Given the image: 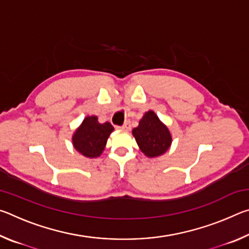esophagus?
<instances>
[{
	"instance_id": "1",
	"label": "esophagus",
	"mask_w": 249,
	"mask_h": 249,
	"mask_svg": "<svg viewBox=\"0 0 249 249\" xmlns=\"http://www.w3.org/2000/svg\"><path fill=\"white\" fill-rule=\"evenodd\" d=\"M129 127H130V125H129V123L128 122H125V123L122 125V126H116V128H119V129H124V130H128L129 129Z\"/></svg>"
}]
</instances>
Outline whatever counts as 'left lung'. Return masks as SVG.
Segmentation results:
<instances>
[{"instance_id":"left-lung-1","label":"left lung","mask_w":249,"mask_h":249,"mask_svg":"<svg viewBox=\"0 0 249 249\" xmlns=\"http://www.w3.org/2000/svg\"><path fill=\"white\" fill-rule=\"evenodd\" d=\"M133 136L142 153L149 158L165 154L172 142L169 129L153 111L145 113L137 127L133 129Z\"/></svg>"}]
</instances>
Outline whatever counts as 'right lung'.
<instances>
[{
  "label": "right lung",
  "mask_w": 249,
  "mask_h": 249,
  "mask_svg": "<svg viewBox=\"0 0 249 249\" xmlns=\"http://www.w3.org/2000/svg\"><path fill=\"white\" fill-rule=\"evenodd\" d=\"M114 127L108 122L101 124L96 116H87L72 136V144L87 158H96L103 153L107 138Z\"/></svg>",
  "instance_id": "1"
}]
</instances>
